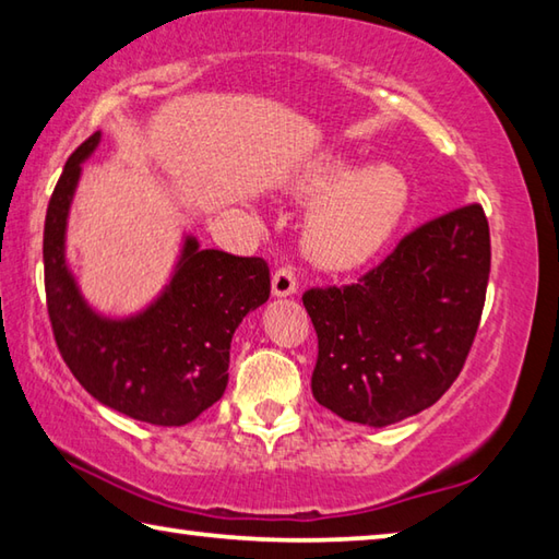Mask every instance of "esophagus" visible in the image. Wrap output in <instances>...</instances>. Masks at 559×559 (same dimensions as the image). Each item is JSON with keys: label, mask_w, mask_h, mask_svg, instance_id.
I'll return each instance as SVG.
<instances>
[{"label": "esophagus", "mask_w": 559, "mask_h": 559, "mask_svg": "<svg viewBox=\"0 0 559 559\" xmlns=\"http://www.w3.org/2000/svg\"><path fill=\"white\" fill-rule=\"evenodd\" d=\"M271 290L273 296H293V293L298 290V278H296V269L290 266V263H283L281 269H276L273 273V281H271Z\"/></svg>", "instance_id": "obj_1"}]
</instances>
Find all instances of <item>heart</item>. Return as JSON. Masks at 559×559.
Instances as JSON below:
<instances>
[{"label":"heart","mask_w":559,"mask_h":559,"mask_svg":"<svg viewBox=\"0 0 559 559\" xmlns=\"http://www.w3.org/2000/svg\"><path fill=\"white\" fill-rule=\"evenodd\" d=\"M296 190L302 198H320L308 217L306 247L328 269L367 261L391 237L408 205V182L399 168L377 164L352 174V160L340 154L312 160Z\"/></svg>","instance_id":"heart-1"}]
</instances>
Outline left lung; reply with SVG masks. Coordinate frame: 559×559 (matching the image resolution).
I'll list each match as a JSON object with an SVG mask.
<instances>
[{
	"instance_id": "left-lung-1",
	"label": "left lung",
	"mask_w": 559,
	"mask_h": 559,
	"mask_svg": "<svg viewBox=\"0 0 559 559\" xmlns=\"http://www.w3.org/2000/svg\"><path fill=\"white\" fill-rule=\"evenodd\" d=\"M489 271V222L469 202L408 231L357 283L308 288L314 401L373 428L430 408L469 357Z\"/></svg>"
}]
</instances>
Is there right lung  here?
Returning a JSON list of instances; mask_svg holds the SVG:
<instances>
[{
    "label": "right lung",
    "mask_w": 559,
    "mask_h": 559,
    "mask_svg": "<svg viewBox=\"0 0 559 559\" xmlns=\"http://www.w3.org/2000/svg\"><path fill=\"white\" fill-rule=\"evenodd\" d=\"M99 131L66 160L44 227V281L58 352L80 385L129 418L178 428L222 399L229 344L247 312L271 296L269 263L186 241L176 276L136 318L105 320L87 308L66 266V222L80 164Z\"/></svg>",
    "instance_id": "obj_1"
}]
</instances>
